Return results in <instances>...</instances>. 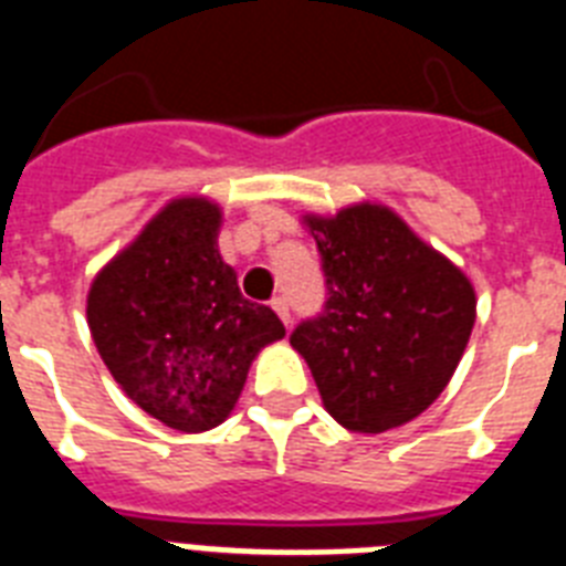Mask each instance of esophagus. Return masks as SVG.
<instances>
[{"instance_id": "esophagus-1", "label": "esophagus", "mask_w": 566, "mask_h": 566, "mask_svg": "<svg viewBox=\"0 0 566 566\" xmlns=\"http://www.w3.org/2000/svg\"><path fill=\"white\" fill-rule=\"evenodd\" d=\"M273 311L279 314V319H282L287 328H291V305H287V298H282V296L273 298Z\"/></svg>"}]
</instances>
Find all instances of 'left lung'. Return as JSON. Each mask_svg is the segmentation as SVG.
<instances>
[{
	"mask_svg": "<svg viewBox=\"0 0 566 566\" xmlns=\"http://www.w3.org/2000/svg\"><path fill=\"white\" fill-rule=\"evenodd\" d=\"M323 255L328 302L298 325L323 407L352 433H387L430 407L465 355L474 284L384 203L302 214Z\"/></svg>",
	"mask_w": 566,
	"mask_h": 566,
	"instance_id": "left-lung-1",
	"label": "left lung"
}]
</instances>
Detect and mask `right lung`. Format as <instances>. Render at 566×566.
Listing matches in <instances>:
<instances>
[{
    "instance_id": "right-lung-1",
    "label": "right lung",
    "mask_w": 566,
    "mask_h": 566,
    "mask_svg": "<svg viewBox=\"0 0 566 566\" xmlns=\"http://www.w3.org/2000/svg\"><path fill=\"white\" fill-rule=\"evenodd\" d=\"M223 211L177 197L98 270L86 323L124 395L179 433H203L235 410L252 360L284 337L268 305L241 296L218 250Z\"/></svg>"
}]
</instances>
